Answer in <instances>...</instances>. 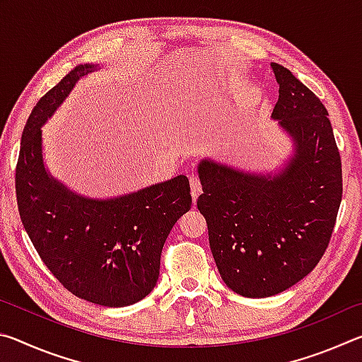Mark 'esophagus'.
Instances as JSON below:
<instances>
[{"label":"esophagus","instance_id":"1","mask_svg":"<svg viewBox=\"0 0 362 362\" xmlns=\"http://www.w3.org/2000/svg\"><path fill=\"white\" fill-rule=\"evenodd\" d=\"M189 185H192V196H193V203L198 199V196L203 192V187H201V182L198 177H189Z\"/></svg>","mask_w":362,"mask_h":362}]
</instances>
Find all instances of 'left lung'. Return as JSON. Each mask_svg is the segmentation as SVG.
<instances>
[{"instance_id":"1","label":"left lung","mask_w":362,"mask_h":362,"mask_svg":"<svg viewBox=\"0 0 362 362\" xmlns=\"http://www.w3.org/2000/svg\"><path fill=\"white\" fill-rule=\"evenodd\" d=\"M272 118L296 155L278 174H250L203 159L198 209L223 283L243 297H272L313 272L341 203V161L322 102L279 64Z\"/></svg>"}]
</instances>
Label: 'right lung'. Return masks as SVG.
Here are the masks:
<instances>
[{
    "mask_svg": "<svg viewBox=\"0 0 362 362\" xmlns=\"http://www.w3.org/2000/svg\"><path fill=\"white\" fill-rule=\"evenodd\" d=\"M97 65H78L46 93L28 116L16 168L23 228L36 252L66 291L102 306H127L148 296L159 276L163 246L192 207L189 182H168L112 199L70 192L42 163L41 126L73 86Z\"/></svg>",
    "mask_w": 362,
    "mask_h": 362,
    "instance_id": "right-lung-1",
    "label": "right lung"
}]
</instances>
